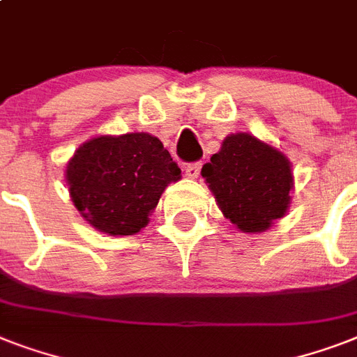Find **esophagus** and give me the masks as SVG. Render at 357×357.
I'll return each mask as SVG.
<instances>
[{"label": "esophagus", "mask_w": 357, "mask_h": 357, "mask_svg": "<svg viewBox=\"0 0 357 357\" xmlns=\"http://www.w3.org/2000/svg\"><path fill=\"white\" fill-rule=\"evenodd\" d=\"M200 170H202L200 162H190V165L185 167V178L196 179L198 176H200Z\"/></svg>", "instance_id": "1"}]
</instances>
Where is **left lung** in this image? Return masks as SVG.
I'll use <instances>...</instances> for the list:
<instances>
[{
	"label": "left lung",
	"instance_id": "8db88e82",
	"mask_svg": "<svg viewBox=\"0 0 357 357\" xmlns=\"http://www.w3.org/2000/svg\"><path fill=\"white\" fill-rule=\"evenodd\" d=\"M218 209L243 234H261L287 215L293 165L274 146L250 133H231L202 168Z\"/></svg>",
	"mask_w": 357,
	"mask_h": 357
}]
</instances>
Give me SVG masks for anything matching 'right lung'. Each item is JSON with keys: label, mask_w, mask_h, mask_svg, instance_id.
I'll return each instance as SVG.
<instances>
[{"label": "right lung", "mask_w": 357, "mask_h": 357, "mask_svg": "<svg viewBox=\"0 0 357 357\" xmlns=\"http://www.w3.org/2000/svg\"><path fill=\"white\" fill-rule=\"evenodd\" d=\"M64 178L81 217L98 231L119 237L148 226L181 170L153 135H98L70 157Z\"/></svg>", "instance_id": "1"}]
</instances>
